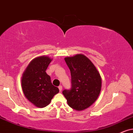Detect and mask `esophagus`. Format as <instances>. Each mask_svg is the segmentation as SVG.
<instances>
[{
	"mask_svg": "<svg viewBox=\"0 0 133 133\" xmlns=\"http://www.w3.org/2000/svg\"><path fill=\"white\" fill-rule=\"evenodd\" d=\"M58 88L59 90V91H61L62 90H63V87H62L61 85H60V86L58 87Z\"/></svg>",
	"mask_w": 133,
	"mask_h": 133,
	"instance_id": "1",
	"label": "esophagus"
}]
</instances>
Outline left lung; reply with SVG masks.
<instances>
[{"mask_svg":"<svg viewBox=\"0 0 133 133\" xmlns=\"http://www.w3.org/2000/svg\"><path fill=\"white\" fill-rule=\"evenodd\" d=\"M71 75V88L63 94L68 105L76 110H85L97 99L101 89V77L96 67L83 55L66 57Z\"/></svg>","mask_w":133,"mask_h":133,"instance_id":"obj_1","label":"left lung"}]
</instances>
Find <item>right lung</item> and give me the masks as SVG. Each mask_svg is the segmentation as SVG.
<instances>
[{
  "label": "right lung",
  "instance_id": "obj_1",
  "mask_svg": "<svg viewBox=\"0 0 133 133\" xmlns=\"http://www.w3.org/2000/svg\"><path fill=\"white\" fill-rule=\"evenodd\" d=\"M51 59L48 56H40L32 61L26 68L21 80L25 96L36 107L42 108L50 103L59 89L52 85L46 70Z\"/></svg>",
  "mask_w": 133,
  "mask_h": 133
}]
</instances>
